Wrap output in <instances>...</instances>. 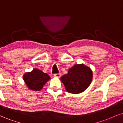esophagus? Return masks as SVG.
Instances as JSON below:
<instances>
[{
    "mask_svg": "<svg viewBox=\"0 0 123 123\" xmlns=\"http://www.w3.org/2000/svg\"><path fill=\"white\" fill-rule=\"evenodd\" d=\"M54 77H61V74L60 73H55V74H54Z\"/></svg>",
    "mask_w": 123,
    "mask_h": 123,
    "instance_id": "1",
    "label": "esophagus"
}]
</instances>
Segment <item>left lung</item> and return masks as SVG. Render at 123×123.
Instances as JSON below:
<instances>
[{
	"mask_svg": "<svg viewBox=\"0 0 123 123\" xmlns=\"http://www.w3.org/2000/svg\"><path fill=\"white\" fill-rule=\"evenodd\" d=\"M92 78V73L90 68L83 64H76L69 69L67 74L61 77V80L68 92L79 94L88 88Z\"/></svg>",
	"mask_w": 123,
	"mask_h": 123,
	"instance_id": "1",
	"label": "left lung"
}]
</instances>
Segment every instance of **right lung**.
<instances>
[{
  "instance_id": "1",
  "label": "right lung",
  "mask_w": 123,
  "mask_h": 123,
  "mask_svg": "<svg viewBox=\"0 0 123 123\" xmlns=\"http://www.w3.org/2000/svg\"><path fill=\"white\" fill-rule=\"evenodd\" d=\"M23 79L29 89L39 91L50 77L49 74L43 72L42 70L34 69L31 72L25 73Z\"/></svg>"
}]
</instances>
